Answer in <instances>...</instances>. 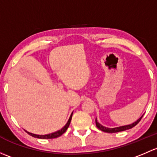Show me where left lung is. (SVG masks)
Returning <instances> with one entry per match:
<instances>
[{
	"label": "left lung",
	"mask_w": 157,
	"mask_h": 157,
	"mask_svg": "<svg viewBox=\"0 0 157 157\" xmlns=\"http://www.w3.org/2000/svg\"><path fill=\"white\" fill-rule=\"evenodd\" d=\"M142 117H143V116L141 117H140L139 119H138V120H137V121H135V123H133L132 124L127 125V126H124L117 127V128H107V127H105V126H101V125L100 123H98V122H97L96 119H95V124H96L97 128H98L100 130H101V131L105 132H108V133L119 132H122V131H125V130H127V129H130V128H132V127L135 126L137 124H138V123H139L140 121H141V118H142Z\"/></svg>",
	"instance_id": "1"
}]
</instances>
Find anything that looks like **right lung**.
I'll return each instance as SVG.
<instances>
[{
	"label": "right lung",
	"mask_w": 157,
	"mask_h": 157,
	"mask_svg": "<svg viewBox=\"0 0 157 157\" xmlns=\"http://www.w3.org/2000/svg\"><path fill=\"white\" fill-rule=\"evenodd\" d=\"M71 118H72V113H71V115L70 118H69L68 121H67V124L65 125V127H64V128H62L61 130H59V131L56 132L52 133V134L45 135H39L32 134V133L29 132H27V131H25V132L28 133V134L30 135L31 136L34 137V138H42V139H50V138H58V137L61 136V135H63L64 133L65 132L66 130H67V128H68V127H69V125H70L71 120Z\"/></svg>",
	"instance_id": "1"
}]
</instances>
